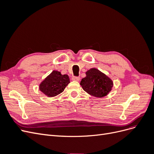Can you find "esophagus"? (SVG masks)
<instances>
[{
	"mask_svg": "<svg viewBox=\"0 0 154 154\" xmlns=\"http://www.w3.org/2000/svg\"><path fill=\"white\" fill-rule=\"evenodd\" d=\"M80 77H78V76H73L72 78V80H73V81H76V82H78V81H80Z\"/></svg>",
	"mask_w": 154,
	"mask_h": 154,
	"instance_id": "obj_1",
	"label": "esophagus"
}]
</instances>
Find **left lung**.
<instances>
[{"mask_svg":"<svg viewBox=\"0 0 154 154\" xmlns=\"http://www.w3.org/2000/svg\"><path fill=\"white\" fill-rule=\"evenodd\" d=\"M86 76L80 82L83 89L88 94L97 97H103L111 91L113 82L111 79L96 68L85 72Z\"/></svg>","mask_w":154,"mask_h":154,"instance_id":"8db88e82","label":"left lung"}]
</instances>
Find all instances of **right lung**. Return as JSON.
Returning a JSON list of instances; mask_svg holds the SVG:
<instances>
[{"label":"right lung","instance_id":"add662e5","mask_svg":"<svg viewBox=\"0 0 154 154\" xmlns=\"http://www.w3.org/2000/svg\"><path fill=\"white\" fill-rule=\"evenodd\" d=\"M70 83L67 74L53 71L39 85V90L48 97H54L62 93Z\"/></svg>","mask_w":154,"mask_h":154}]
</instances>
